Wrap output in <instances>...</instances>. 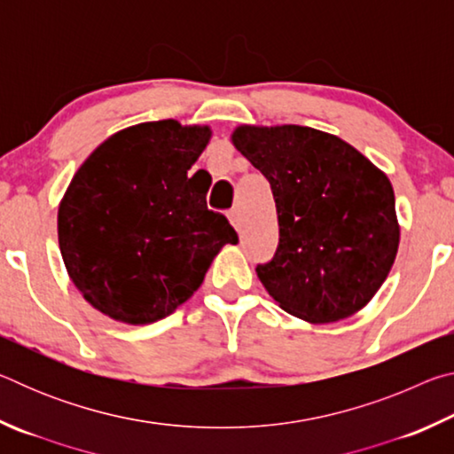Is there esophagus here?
I'll list each match as a JSON object with an SVG mask.
<instances>
[{"mask_svg": "<svg viewBox=\"0 0 454 454\" xmlns=\"http://www.w3.org/2000/svg\"><path fill=\"white\" fill-rule=\"evenodd\" d=\"M228 220L232 222V226H234L236 230H240V226H242V214H240V210H238V208L230 210V212H228Z\"/></svg>", "mask_w": 454, "mask_h": 454, "instance_id": "obj_1", "label": "esophagus"}]
</instances>
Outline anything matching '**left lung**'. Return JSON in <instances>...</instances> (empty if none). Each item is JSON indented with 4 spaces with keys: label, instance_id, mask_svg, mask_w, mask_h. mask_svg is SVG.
<instances>
[{
    "label": "left lung",
    "instance_id": "1",
    "mask_svg": "<svg viewBox=\"0 0 454 454\" xmlns=\"http://www.w3.org/2000/svg\"><path fill=\"white\" fill-rule=\"evenodd\" d=\"M232 144L274 194L278 248L256 266L268 294L312 325L364 309L401 240L387 174L338 136L306 126H238Z\"/></svg>",
    "mask_w": 454,
    "mask_h": 454
}]
</instances>
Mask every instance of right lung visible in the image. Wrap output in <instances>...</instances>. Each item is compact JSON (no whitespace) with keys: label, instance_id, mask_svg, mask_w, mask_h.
Listing matches in <instances>:
<instances>
[{"label":"right lung","instance_id":"add662e5","mask_svg":"<svg viewBox=\"0 0 454 454\" xmlns=\"http://www.w3.org/2000/svg\"><path fill=\"white\" fill-rule=\"evenodd\" d=\"M208 126L144 121L90 153L58 210L64 264L82 296L126 325L166 318L194 294L224 244V214L206 206L188 170L210 142Z\"/></svg>","mask_w":454,"mask_h":454}]
</instances>
